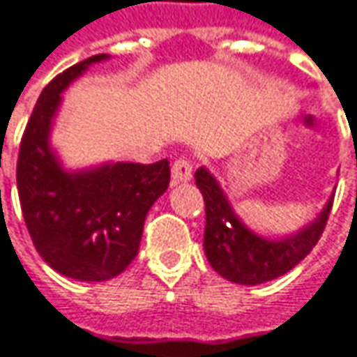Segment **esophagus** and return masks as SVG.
Returning <instances> with one entry per match:
<instances>
[{
  "label": "esophagus",
  "instance_id": "34e87169",
  "mask_svg": "<svg viewBox=\"0 0 357 357\" xmlns=\"http://www.w3.org/2000/svg\"><path fill=\"white\" fill-rule=\"evenodd\" d=\"M192 178V165L190 160L181 156L172 162V185H181V183H187Z\"/></svg>",
  "mask_w": 357,
  "mask_h": 357
}]
</instances>
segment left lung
Here are the masks:
<instances>
[{"instance_id":"obj_1","label":"left lung","mask_w":357,"mask_h":357,"mask_svg":"<svg viewBox=\"0 0 357 357\" xmlns=\"http://www.w3.org/2000/svg\"><path fill=\"white\" fill-rule=\"evenodd\" d=\"M357 165V160H356ZM205 199V253L211 267L225 279L241 285H257L287 273L310 255L321 237L333 199L321 215L291 237L269 241L257 237L235 217L227 197L206 169L195 172Z\"/></svg>"}]
</instances>
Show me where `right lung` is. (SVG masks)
<instances>
[{"instance_id": "1", "label": "right lung", "mask_w": 357, "mask_h": 357, "mask_svg": "<svg viewBox=\"0 0 357 357\" xmlns=\"http://www.w3.org/2000/svg\"><path fill=\"white\" fill-rule=\"evenodd\" d=\"M74 63L50 82L33 106L17 156V195L29 237L45 263L78 281L120 275L136 257L149 208L169 188L170 167L116 162L66 172L50 151L47 136L63 90L90 63Z\"/></svg>"}]
</instances>
